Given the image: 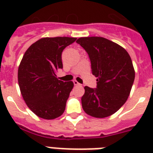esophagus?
<instances>
[{"instance_id":"obj_1","label":"esophagus","mask_w":153,"mask_h":153,"mask_svg":"<svg viewBox=\"0 0 153 153\" xmlns=\"http://www.w3.org/2000/svg\"><path fill=\"white\" fill-rule=\"evenodd\" d=\"M74 85H75V86H79V85H80L79 83H78L77 81L76 80V79H75V80H74Z\"/></svg>"}]
</instances>
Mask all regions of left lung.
I'll return each instance as SVG.
<instances>
[{"label": "left lung", "instance_id": "obj_1", "mask_svg": "<svg viewBox=\"0 0 153 153\" xmlns=\"http://www.w3.org/2000/svg\"><path fill=\"white\" fill-rule=\"evenodd\" d=\"M88 53L92 74L97 77L96 89L85 86L81 98L86 114L105 118L115 113L127 100L135 79L132 60L123 47L101 36L76 40Z\"/></svg>", "mask_w": 153, "mask_h": 153}]
</instances>
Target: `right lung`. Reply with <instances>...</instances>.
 Listing matches in <instances>:
<instances>
[{"mask_svg": "<svg viewBox=\"0 0 153 153\" xmlns=\"http://www.w3.org/2000/svg\"><path fill=\"white\" fill-rule=\"evenodd\" d=\"M76 38L44 37L26 51L18 67V84L27 106L37 117L53 120L60 117L74 87L72 81L56 77L63 68L62 52Z\"/></svg>", "mask_w": 153, "mask_h": 153, "instance_id": "obj_1", "label": "right lung"}]
</instances>
